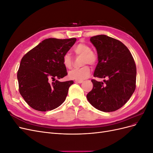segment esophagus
<instances>
[{"mask_svg":"<svg viewBox=\"0 0 153 153\" xmlns=\"http://www.w3.org/2000/svg\"><path fill=\"white\" fill-rule=\"evenodd\" d=\"M76 83H78V84H81V83L83 82L82 80H75Z\"/></svg>","mask_w":153,"mask_h":153,"instance_id":"34e87169","label":"esophagus"}]
</instances>
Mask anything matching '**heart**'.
I'll list each match as a JSON object with an SVG mask.
<instances>
[{"label":"heart","mask_w":153,"mask_h":153,"mask_svg":"<svg viewBox=\"0 0 153 153\" xmlns=\"http://www.w3.org/2000/svg\"><path fill=\"white\" fill-rule=\"evenodd\" d=\"M73 52L77 56H83V64H89L94 66L98 62V55L92 52L89 45L85 43H80L73 48ZM62 64L66 69H71L73 66V59L71 55L66 53L62 57ZM91 75V69L89 66H84L79 69H74L68 73L69 77L71 79L83 80Z\"/></svg>","instance_id":"obj_1"}]
</instances>
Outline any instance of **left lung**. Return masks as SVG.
<instances>
[{"label": "left lung", "instance_id": "left-lung-1", "mask_svg": "<svg viewBox=\"0 0 153 153\" xmlns=\"http://www.w3.org/2000/svg\"><path fill=\"white\" fill-rule=\"evenodd\" d=\"M90 41L98 57L94 76L108 79L103 82L92 79L93 88L87 98L96 109L114 112L126 104L135 90V62L128 48L116 39L102 34L91 37Z\"/></svg>", "mask_w": 153, "mask_h": 153}]
</instances>
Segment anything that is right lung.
Wrapping results in <instances>:
<instances>
[{
    "label": "right lung",
    "instance_id": "1",
    "mask_svg": "<svg viewBox=\"0 0 153 153\" xmlns=\"http://www.w3.org/2000/svg\"><path fill=\"white\" fill-rule=\"evenodd\" d=\"M76 38H48L22 57L17 78L19 92L31 108L46 112L57 108L66 100L73 80L59 82L68 75L62 57Z\"/></svg>",
    "mask_w": 153,
    "mask_h": 153
}]
</instances>
